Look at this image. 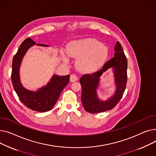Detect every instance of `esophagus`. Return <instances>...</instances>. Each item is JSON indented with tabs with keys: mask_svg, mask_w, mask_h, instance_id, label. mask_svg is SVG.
<instances>
[{
	"mask_svg": "<svg viewBox=\"0 0 156 156\" xmlns=\"http://www.w3.org/2000/svg\"><path fill=\"white\" fill-rule=\"evenodd\" d=\"M78 80V77L75 75V74H72L70 75V82H76Z\"/></svg>",
	"mask_w": 156,
	"mask_h": 156,
	"instance_id": "1",
	"label": "esophagus"
}]
</instances>
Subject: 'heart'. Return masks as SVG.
I'll list each match as a JSON object with an SVG mask.
<instances>
[{
    "mask_svg": "<svg viewBox=\"0 0 156 156\" xmlns=\"http://www.w3.org/2000/svg\"><path fill=\"white\" fill-rule=\"evenodd\" d=\"M67 51L70 57L77 58L76 67L83 73L96 71L105 63L109 54L106 46L94 38L72 41L67 45ZM62 57L64 62H68L64 53Z\"/></svg>",
    "mask_w": 156,
    "mask_h": 156,
    "instance_id": "b5f03b06",
    "label": "heart"
}]
</instances>
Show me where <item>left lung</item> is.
Instances as JSON below:
<instances>
[{"mask_svg":"<svg viewBox=\"0 0 156 156\" xmlns=\"http://www.w3.org/2000/svg\"><path fill=\"white\" fill-rule=\"evenodd\" d=\"M114 57L107 62L100 70L92 74L84 75L79 81L82 87L81 101L85 110L90 113H98L110 110L119 102L125 91L127 80V59L121 44L116 42L114 48ZM114 74L115 90L106 100H101L97 94L100 77L108 69Z\"/></svg>","mask_w":156,"mask_h":156,"instance_id":"left-lung-1","label":"left lung"}]
</instances>
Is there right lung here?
<instances>
[{
    "label": "right lung",
    "instance_id": "right-lung-1",
    "mask_svg": "<svg viewBox=\"0 0 156 156\" xmlns=\"http://www.w3.org/2000/svg\"><path fill=\"white\" fill-rule=\"evenodd\" d=\"M35 45L49 47L48 45L36 44L30 38H26L14 56L11 79L16 94L25 106L36 112H46L51 110L56 104L62 91L69 83L70 76H59L54 74L47 84L34 91L24 87L21 82L20 67L27 50Z\"/></svg>",
    "mask_w": 156,
    "mask_h": 156
}]
</instances>
